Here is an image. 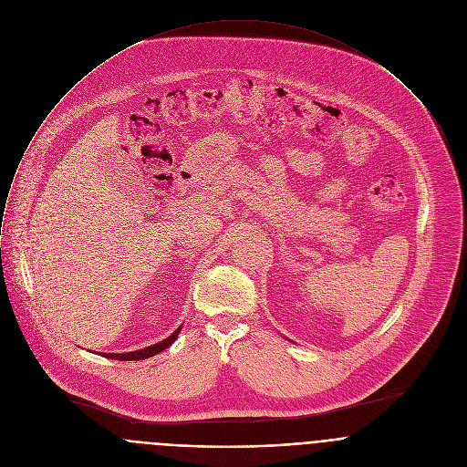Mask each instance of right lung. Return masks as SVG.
<instances>
[{
    "label": "right lung",
    "instance_id": "obj_1",
    "mask_svg": "<svg viewBox=\"0 0 467 467\" xmlns=\"http://www.w3.org/2000/svg\"><path fill=\"white\" fill-rule=\"evenodd\" d=\"M179 331H181V326H179L170 337H166L164 340H161V342H157V344H152V346H149V348H143V349H138V351H129V353H103V357L114 358V360H143V358L154 357L157 353H161L162 349H166L170 344L175 342Z\"/></svg>",
    "mask_w": 467,
    "mask_h": 467
}]
</instances>
